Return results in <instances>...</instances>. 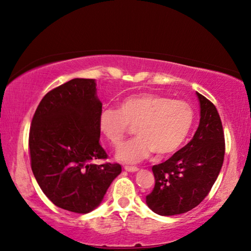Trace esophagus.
I'll list each match as a JSON object with an SVG mask.
<instances>
[{"mask_svg":"<svg viewBox=\"0 0 251 251\" xmlns=\"http://www.w3.org/2000/svg\"><path fill=\"white\" fill-rule=\"evenodd\" d=\"M125 170L128 171V172H137L139 170V168L137 167H129V166H126L125 167Z\"/></svg>","mask_w":251,"mask_h":251,"instance_id":"esophagus-1","label":"esophagus"}]
</instances>
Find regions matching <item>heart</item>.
Returning a JSON list of instances; mask_svg holds the SVG:
<instances>
[{
  "label": "heart",
  "instance_id": "1",
  "mask_svg": "<svg viewBox=\"0 0 251 251\" xmlns=\"http://www.w3.org/2000/svg\"><path fill=\"white\" fill-rule=\"evenodd\" d=\"M190 104L155 93H141L120 101L119 109L103 108L99 114V129L114 147L121 145L130 126L138 135L125 143L117 159L138 163L155 152L159 157L176 152L187 140L194 126Z\"/></svg>",
  "mask_w": 251,
  "mask_h": 251
}]
</instances>
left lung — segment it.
Returning <instances> with one entry per match:
<instances>
[{"label": "left lung", "mask_w": 251, "mask_h": 251, "mask_svg": "<svg viewBox=\"0 0 251 251\" xmlns=\"http://www.w3.org/2000/svg\"><path fill=\"white\" fill-rule=\"evenodd\" d=\"M196 94L200 122L194 138L167 161L152 167L155 184L146 202L160 216L180 215L198 206L223 167L225 135L219 113L208 99Z\"/></svg>", "instance_id": "left-lung-1"}]
</instances>
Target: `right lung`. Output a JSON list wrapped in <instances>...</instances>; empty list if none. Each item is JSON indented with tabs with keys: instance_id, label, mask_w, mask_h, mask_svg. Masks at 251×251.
I'll list each match as a JSON object with an SVG mask.
<instances>
[{
	"instance_id": "obj_1",
	"label": "right lung",
	"mask_w": 251,
	"mask_h": 251,
	"mask_svg": "<svg viewBox=\"0 0 251 251\" xmlns=\"http://www.w3.org/2000/svg\"><path fill=\"white\" fill-rule=\"evenodd\" d=\"M96 80H70L45 94L32 119L28 147L31 168L43 194L64 210L88 213L102 202L121 174L100 146L102 103Z\"/></svg>"
}]
</instances>
